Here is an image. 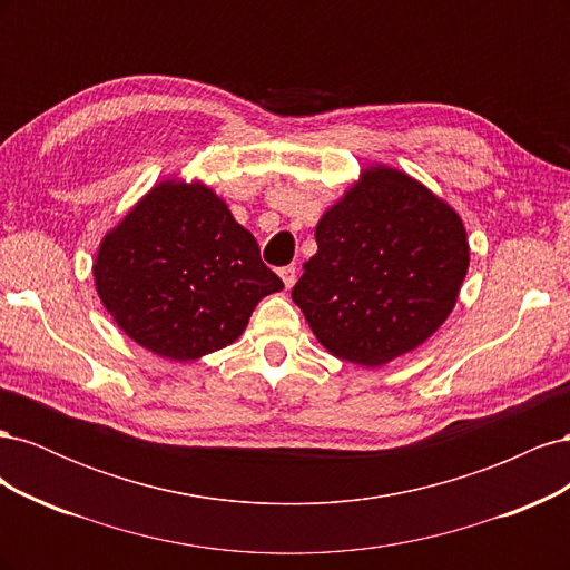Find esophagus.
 I'll use <instances>...</instances> for the list:
<instances>
[{"label": "esophagus", "mask_w": 570, "mask_h": 570, "mask_svg": "<svg viewBox=\"0 0 570 570\" xmlns=\"http://www.w3.org/2000/svg\"><path fill=\"white\" fill-rule=\"evenodd\" d=\"M281 278H283L285 287L289 289L292 285L297 283V268H295V266H285V268H281Z\"/></svg>", "instance_id": "1"}]
</instances>
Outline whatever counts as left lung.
Here are the masks:
<instances>
[{
	"mask_svg": "<svg viewBox=\"0 0 570 570\" xmlns=\"http://www.w3.org/2000/svg\"><path fill=\"white\" fill-rule=\"evenodd\" d=\"M318 252L292 299L337 358L383 366L452 314L471 249L461 216L385 164L361 170L316 226Z\"/></svg>",
	"mask_w": 570,
	"mask_h": 570,
	"instance_id": "obj_1",
	"label": "left lung"
}]
</instances>
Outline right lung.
Here are the masks:
<instances>
[{
	"instance_id": "1",
	"label": "right lung",
	"mask_w": 570,
	"mask_h": 570,
	"mask_svg": "<svg viewBox=\"0 0 570 570\" xmlns=\"http://www.w3.org/2000/svg\"><path fill=\"white\" fill-rule=\"evenodd\" d=\"M97 295L132 342L170 361L228 347L283 281L204 183L154 185L99 243Z\"/></svg>"
}]
</instances>
